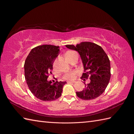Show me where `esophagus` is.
Returning a JSON list of instances; mask_svg holds the SVG:
<instances>
[{
    "label": "esophagus",
    "mask_w": 134,
    "mask_h": 134,
    "mask_svg": "<svg viewBox=\"0 0 134 134\" xmlns=\"http://www.w3.org/2000/svg\"><path fill=\"white\" fill-rule=\"evenodd\" d=\"M68 83H75V81H74V80H69V81H68L67 82Z\"/></svg>",
    "instance_id": "esophagus-1"
}]
</instances>
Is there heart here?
Segmentation results:
<instances>
[{
  "label": "heart",
  "instance_id": "b5f03b06",
  "mask_svg": "<svg viewBox=\"0 0 134 134\" xmlns=\"http://www.w3.org/2000/svg\"><path fill=\"white\" fill-rule=\"evenodd\" d=\"M72 52H74L72 51L68 52L66 54H70L72 53ZM78 71L77 70H69L65 74L64 77L65 79H73L75 78V75L78 73Z\"/></svg>",
  "mask_w": 134,
  "mask_h": 134
}]
</instances>
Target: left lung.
<instances>
[{
	"label": "left lung",
	"mask_w": 134,
	"mask_h": 134,
	"mask_svg": "<svg viewBox=\"0 0 134 134\" xmlns=\"http://www.w3.org/2000/svg\"><path fill=\"white\" fill-rule=\"evenodd\" d=\"M65 46L78 52L85 72L81 79L90 77L91 79L90 83H85L83 91L76 92V96L84 100L98 97L104 92L111 78L110 62L106 52L100 46L91 42H82L76 46L72 44Z\"/></svg>",
	"instance_id": "obj_1"
}]
</instances>
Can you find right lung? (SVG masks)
<instances>
[{"mask_svg":"<svg viewBox=\"0 0 134 134\" xmlns=\"http://www.w3.org/2000/svg\"><path fill=\"white\" fill-rule=\"evenodd\" d=\"M59 51V46L42 44L32 48L26 59L24 69L28 87L32 94L41 100L59 98L66 83L62 81L52 83L47 80L48 74L52 69V64Z\"/></svg>","mask_w":134,"mask_h":134,"instance_id":"obj_1","label":"right lung"}]
</instances>
